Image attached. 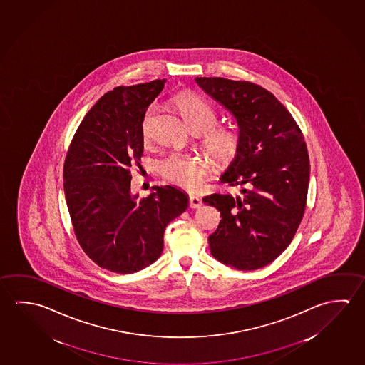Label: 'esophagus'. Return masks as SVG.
Segmentation results:
<instances>
[{
  "label": "esophagus",
  "mask_w": 365,
  "mask_h": 365,
  "mask_svg": "<svg viewBox=\"0 0 365 365\" xmlns=\"http://www.w3.org/2000/svg\"><path fill=\"white\" fill-rule=\"evenodd\" d=\"M202 206V200L197 196H190V207L191 209H198Z\"/></svg>",
  "instance_id": "34e87169"
}]
</instances>
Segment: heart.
<instances>
[{"label":"heart","mask_w":365,"mask_h":365,"mask_svg":"<svg viewBox=\"0 0 365 365\" xmlns=\"http://www.w3.org/2000/svg\"><path fill=\"white\" fill-rule=\"evenodd\" d=\"M173 103L192 131L201 133L203 149L216 163L227 164L233 160L240 150V136L230 128L216 127L217 114L209 103L193 93H180L174 98ZM154 114L155 107L150 106L141 120L140 130L145 144H149L153 138L151 122ZM206 172L207 164L202 158L180 153L170 154L160 167V173L169 183L187 191L201 190Z\"/></svg>","instance_id":"heart-1"}]
</instances>
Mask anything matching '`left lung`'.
Returning a JSON list of instances; mask_svg holds the SVG:
<instances>
[{
    "label": "left lung",
    "instance_id": "obj_1",
    "mask_svg": "<svg viewBox=\"0 0 365 365\" xmlns=\"http://www.w3.org/2000/svg\"><path fill=\"white\" fill-rule=\"evenodd\" d=\"M195 80L233 114L240 128L238 154L220 177L240 185V195L203 197L221 216L209 237L210 251L234 269H261L287 250L304 215L311 167L303 133L287 108L259 85Z\"/></svg>",
    "mask_w": 365,
    "mask_h": 365
}]
</instances>
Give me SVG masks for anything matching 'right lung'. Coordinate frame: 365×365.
Segmentation results:
<instances>
[{
  "label": "right lung",
  "mask_w": 365,
  "mask_h": 365,
  "mask_svg": "<svg viewBox=\"0 0 365 365\" xmlns=\"http://www.w3.org/2000/svg\"><path fill=\"white\" fill-rule=\"evenodd\" d=\"M165 80L117 86L86 113L63 165V187L73 232L90 259L117 274H133L155 262L164 230L188 207L173 185H154L138 200L132 165L144 151L141 120Z\"/></svg>",
  "instance_id": "add662e5"
}]
</instances>
